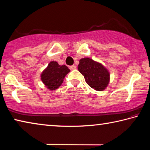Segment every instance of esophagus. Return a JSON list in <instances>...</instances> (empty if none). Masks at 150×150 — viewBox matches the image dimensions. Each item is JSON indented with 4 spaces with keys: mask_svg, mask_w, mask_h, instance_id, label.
I'll return each instance as SVG.
<instances>
[{
    "mask_svg": "<svg viewBox=\"0 0 150 150\" xmlns=\"http://www.w3.org/2000/svg\"><path fill=\"white\" fill-rule=\"evenodd\" d=\"M69 69L71 70H74L76 69V66L75 65H71V66H69Z\"/></svg>",
    "mask_w": 150,
    "mask_h": 150,
    "instance_id": "1",
    "label": "esophagus"
}]
</instances>
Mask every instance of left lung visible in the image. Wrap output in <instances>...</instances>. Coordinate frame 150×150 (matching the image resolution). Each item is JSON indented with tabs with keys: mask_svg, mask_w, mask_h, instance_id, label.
<instances>
[{
	"mask_svg": "<svg viewBox=\"0 0 150 150\" xmlns=\"http://www.w3.org/2000/svg\"><path fill=\"white\" fill-rule=\"evenodd\" d=\"M78 70L84 76L86 83L93 89L102 91L107 87L110 81V73L100 63L88 57L79 60Z\"/></svg>",
	"mask_w": 150,
	"mask_h": 150,
	"instance_id": "8db88e82",
	"label": "left lung"
}]
</instances>
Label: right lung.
<instances>
[{"label":"right lung","instance_id":"obj_1","mask_svg":"<svg viewBox=\"0 0 150 150\" xmlns=\"http://www.w3.org/2000/svg\"><path fill=\"white\" fill-rule=\"evenodd\" d=\"M70 71L66 65H60L57 62L52 61L41 74V80L48 89L54 91L59 88L65 77Z\"/></svg>","mask_w":150,"mask_h":150}]
</instances>
